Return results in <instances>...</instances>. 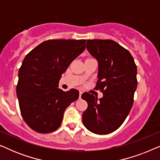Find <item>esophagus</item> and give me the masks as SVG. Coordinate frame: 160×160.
Masks as SVG:
<instances>
[{
  "mask_svg": "<svg viewBox=\"0 0 160 160\" xmlns=\"http://www.w3.org/2000/svg\"><path fill=\"white\" fill-rule=\"evenodd\" d=\"M82 92H79V98H81V97H82Z\"/></svg>",
  "mask_w": 160,
  "mask_h": 160,
  "instance_id": "34e87169",
  "label": "esophagus"
}]
</instances>
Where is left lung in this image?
<instances>
[{"mask_svg":"<svg viewBox=\"0 0 160 160\" xmlns=\"http://www.w3.org/2000/svg\"><path fill=\"white\" fill-rule=\"evenodd\" d=\"M87 49L98 60L95 89L103 96L98 99L88 92L82 94L88 104L82 122L92 132L108 134L122 125L132 108L138 85L137 67L130 52L114 41L87 40Z\"/></svg>","mask_w":160,"mask_h":160,"instance_id":"left-lung-1","label":"left lung"}]
</instances>
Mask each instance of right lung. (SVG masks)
<instances>
[{"label":"right lung","mask_w":160,"mask_h":160,"mask_svg":"<svg viewBox=\"0 0 160 160\" xmlns=\"http://www.w3.org/2000/svg\"><path fill=\"white\" fill-rule=\"evenodd\" d=\"M86 40H48L24 58L18 73L17 95L23 119L32 130L49 133L58 130L63 113L78 98L77 89L58 88L62 74L84 51Z\"/></svg>","instance_id":"right-lung-1"}]
</instances>
